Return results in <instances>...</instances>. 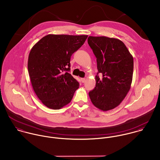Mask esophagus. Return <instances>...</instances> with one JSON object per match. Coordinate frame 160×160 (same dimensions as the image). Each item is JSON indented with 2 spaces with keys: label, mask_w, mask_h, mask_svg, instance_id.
Wrapping results in <instances>:
<instances>
[{
  "label": "esophagus",
  "mask_w": 160,
  "mask_h": 160,
  "mask_svg": "<svg viewBox=\"0 0 160 160\" xmlns=\"http://www.w3.org/2000/svg\"><path fill=\"white\" fill-rule=\"evenodd\" d=\"M81 80L82 82H84L86 81V78H81Z\"/></svg>",
  "instance_id": "obj_1"
}]
</instances>
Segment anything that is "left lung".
<instances>
[{
    "label": "left lung",
    "mask_w": 160,
    "mask_h": 160,
    "mask_svg": "<svg viewBox=\"0 0 160 160\" xmlns=\"http://www.w3.org/2000/svg\"><path fill=\"white\" fill-rule=\"evenodd\" d=\"M88 43L97 58L96 87L89 92L92 103L107 111L118 106L128 92L132 82L133 58L120 40L89 37ZM101 73L100 78L98 74Z\"/></svg>",
    "instance_id": "left-lung-1"
}]
</instances>
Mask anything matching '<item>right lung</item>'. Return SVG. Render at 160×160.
Segmentation results:
<instances>
[{
  "label": "right lung",
  "mask_w": 160,
  "mask_h": 160,
  "mask_svg": "<svg viewBox=\"0 0 160 160\" xmlns=\"http://www.w3.org/2000/svg\"><path fill=\"white\" fill-rule=\"evenodd\" d=\"M88 35H48L31 49L28 71L34 92L45 106L54 110L68 104L79 84L71 74V56Z\"/></svg>",
  "instance_id": "right-lung-1"
}]
</instances>
